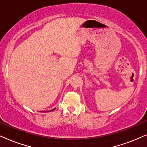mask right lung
<instances>
[{
    "label": "right lung",
    "mask_w": 147,
    "mask_h": 147,
    "mask_svg": "<svg viewBox=\"0 0 147 147\" xmlns=\"http://www.w3.org/2000/svg\"><path fill=\"white\" fill-rule=\"evenodd\" d=\"M54 109H53V110H51V111H53V110H54Z\"/></svg>",
    "instance_id": "right-lung-1"
}]
</instances>
